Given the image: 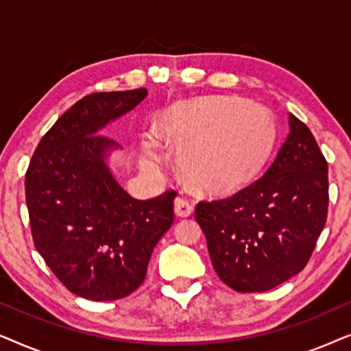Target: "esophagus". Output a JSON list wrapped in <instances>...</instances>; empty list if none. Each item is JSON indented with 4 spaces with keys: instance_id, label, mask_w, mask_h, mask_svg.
<instances>
[{
    "instance_id": "1",
    "label": "esophagus",
    "mask_w": 351,
    "mask_h": 351,
    "mask_svg": "<svg viewBox=\"0 0 351 351\" xmlns=\"http://www.w3.org/2000/svg\"><path fill=\"white\" fill-rule=\"evenodd\" d=\"M174 213L177 217H189L193 213V204L186 198H184V196H179L174 201Z\"/></svg>"
}]
</instances>
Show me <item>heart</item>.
<instances>
[{"mask_svg": "<svg viewBox=\"0 0 351 351\" xmlns=\"http://www.w3.org/2000/svg\"><path fill=\"white\" fill-rule=\"evenodd\" d=\"M158 132L179 153L182 171L191 182L213 193H228L256 179L271 155L278 129L263 105L220 95L172 105ZM145 162H160L152 147L145 150Z\"/></svg>", "mask_w": 351, "mask_h": 351, "instance_id": "heart-1", "label": "heart"}]
</instances>
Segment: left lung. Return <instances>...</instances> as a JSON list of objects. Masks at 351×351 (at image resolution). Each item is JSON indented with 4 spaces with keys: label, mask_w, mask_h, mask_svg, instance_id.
<instances>
[{
    "label": "left lung",
    "mask_w": 351,
    "mask_h": 351,
    "mask_svg": "<svg viewBox=\"0 0 351 351\" xmlns=\"http://www.w3.org/2000/svg\"><path fill=\"white\" fill-rule=\"evenodd\" d=\"M328 162L289 113V134L261 179L196 206L220 280L238 292H265L304 270L328 217Z\"/></svg>",
    "instance_id": "left-lung-1"
}]
</instances>
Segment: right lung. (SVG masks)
Listing matches in <instances>:
<instances>
[{
    "mask_svg": "<svg viewBox=\"0 0 351 351\" xmlns=\"http://www.w3.org/2000/svg\"><path fill=\"white\" fill-rule=\"evenodd\" d=\"M145 88L78 100L45 134L25 176L36 251L83 299H123L145 280L148 261L174 222L176 191L136 199L118 184L105 128L147 99Z\"/></svg>",
    "mask_w": 351,
    "mask_h": 351,
    "instance_id": "right-lung-1",
    "label": "right lung"
}]
</instances>
